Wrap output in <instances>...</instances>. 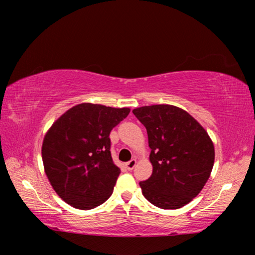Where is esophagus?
<instances>
[{
    "mask_svg": "<svg viewBox=\"0 0 255 255\" xmlns=\"http://www.w3.org/2000/svg\"><path fill=\"white\" fill-rule=\"evenodd\" d=\"M136 164H137L136 158H132V159H130V161L126 163V167H127V169H128L129 171H130V170L133 169V167L136 166Z\"/></svg>",
    "mask_w": 255,
    "mask_h": 255,
    "instance_id": "obj_1",
    "label": "esophagus"
}]
</instances>
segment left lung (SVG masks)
<instances>
[{"mask_svg": "<svg viewBox=\"0 0 255 255\" xmlns=\"http://www.w3.org/2000/svg\"><path fill=\"white\" fill-rule=\"evenodd\" d=\"M144 125L153 165L150 178L139 182L144 197L162 209L189 204L205 187L215 162L214 143L187 111L171 105L132 110Z\"/></svg>", "mask_w": 255, "mask_h": 255, "instance_id": "8db88e82", "label": "left lung"}]
</instances>
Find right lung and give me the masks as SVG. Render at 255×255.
Wrapping results in <instances>:
<instances>
[{
	"label": "right lung",
	"instance_id": "obj_1",
	"mask_svg": "<svg viewBox=\"0 0 255 255\" xmlns=\"http://www.w3.org/2000/svg\"><path fill=\"white\" fill-rule=\"evenodd\" d=\"M129 112V108L80 103L46 132L41 146L45 173L66 204L89 210L112 195L120 169L112 162L109 135Z\"/></svg>",
	"mask_w": 255,
	"mask_h": 255
}]
</instances>
